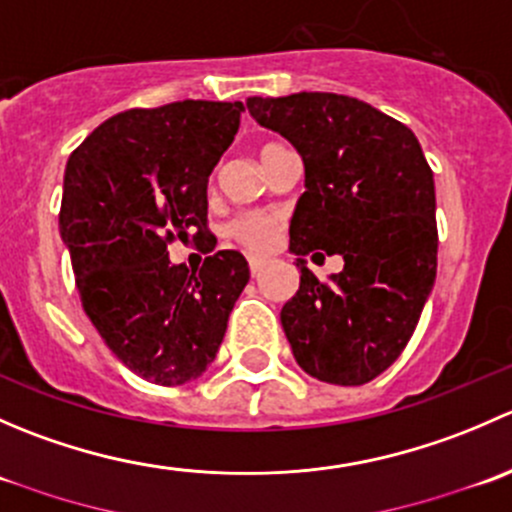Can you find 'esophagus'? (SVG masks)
Wrapping results in <instances>:
<instances>
[{
    "instance_id": "34e87169",
    "label": "esophagus",
    "mask_w": 512,
    "mask_h": 512,
    "mask_svg": "<svg viewBox=\"0 0 512 512\" xmlns=\"http://www.w3.org/2000/svg\"><path fill=\"white\" fill-rule=\"evenodd\" d=\"M262 265H265V262H262V260H255V257H252V260H250V272H252V275H260V272H262Z\"/></svg>"
}]
</instances>
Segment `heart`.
<instances>
[{"label": "heart", "mask_w": 512, "mask_h": 512, "mask_svg": "<svg viewBox=\"0 0 512 512\" xmlns=\"http://www.w3.org/2000/svg\"><path fill=\"white\" fill-rule=\"evenodd\" d=\"M280 151H285L280 143H262V146L257 148V156H260V163H265L267 158H272ZM230 232L245 250L252 252V255H265V252H270L272 247L280 242L282 223L280 218H275V215L270 213H247L232 223Z\"/></svg>", "instance_id": "heart-1"}]
</instances>
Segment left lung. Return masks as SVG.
I'll return each instance as SVG.
<instances>
[{
  "label": "left lung",
  "instance_id": "left-lung-1",
  "mask_svg": "<svg viewBox=\"0 0 512 512\" xmlns=\"http://www.w3.org/2000/svg\"><path fill=\"white\" fill-rule=\"evenodd\" d=\"M247 108L304 160L307 190L289 223L302 275L280 314L294 359L327 384H366L404 352L436 280V190L421 143L352 96H250ZM312 249L342 254L345 270L319 283L301 260Z\"/></svg>",
  "mask_w": 512,
  "mask_h": 512
}]
</instances>
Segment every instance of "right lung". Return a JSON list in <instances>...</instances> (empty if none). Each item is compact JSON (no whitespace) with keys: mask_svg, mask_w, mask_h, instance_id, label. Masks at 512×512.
Wrapping results in <instances>:
<instances>
[{"mask_svg":"<svg viewBox=\"0 0 512 512\" xmlns=\"http://www.w3.org/2000/svg\"><path fill=\"white\" fill-rule=\"evenodd\" d=\"M242 111L190 98L131 108L66 163L59 230L84 312L116 359L153 384L208 369L250 280L237 250L213 252L200 270L168 260L170 242L208 232V178Z\"/></svg>","mask_w":512,"mask_h":512,"instance_id":"add662e5","label":"right lung"}]
</instances>
